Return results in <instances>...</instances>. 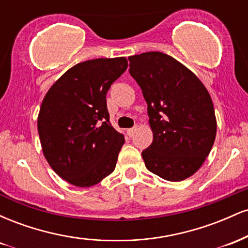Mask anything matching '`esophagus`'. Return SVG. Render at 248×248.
I'll list each match as a JSON object with an SVG mask.
<instances>
[{"mask_svg":"<svg viewBox=\"0 0 248 248\" xmlns=\"http://www.w3.org/2000/svg\"><path fill=\"white\" fill-rule=\"evenodd\" d=\"M135 129H136V128L134 127V128H129V129L127 130V134H128V136H129V138H132V136L134 135V133H135Z\"/></svg>","mask_w":248,"mask_h":248,"instance_id":"esophagus-1","label":"esophagus"}]
</instances>
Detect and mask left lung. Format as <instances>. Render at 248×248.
Returning <instances> with one entry per match:
<instances>
[{
  "mask_svg": "<svg viewBox=\"0 0 248 248\" xmlns=\"http://www.w3.org/2000/svg\"><path fill=\"white\" fill-rule=\"evenodd\" d=\"M129 73L148 105L153 143L142 152L147 169L167 181L193 175L217 132L209 92L189 69L162 52L130 56Z\"/></svg>",
  "mask_w": 248,
  "mask_h": 248,
  "instance_id": "left-lung-1",
  "label": "left lung"
}]
</instances>
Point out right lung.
<instances>
[{
  "instance_id": "right-lung-1",
  "label": "right lung",
  "mask_w": 248,
  "mask_h": 248,
  "mask_svg": "<svg viewBox=\"0 0 248 248\" xmlns=\"http://www.w3.org/2000/svg\"><path fill=\"white\" fill-rule=\"evenodd\" d=\"M124 57L79 62L51 86L39 110V139L58 176L88 187L114 171L124 134L109 122L106 94L127 70Z\"/></svg>"
}]
</instances>
